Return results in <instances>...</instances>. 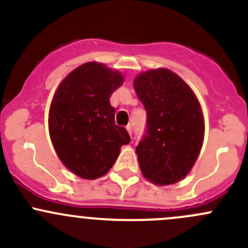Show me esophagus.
Masks as SVG:
<instances>
[{
	"label": "esophagus",
	"instance_id": "esophagus-1",
	"mask_svg": "<svg viewBox=\"0 0 248 248\" xmlns=\"http://www.w3.org/2000/svg\"><path fill=\"white\" fill-rule=\"evenodd\" d=\"M126 129H127V132H128V133H129V136H132V132H133V126H132L131 124H127Z\"/></svg>",
	"mask_w": 248,
	"mask_h": 248
}]
</instances>
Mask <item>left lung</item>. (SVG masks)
<instances>
[{
	"label": "left lung",
	"mask_w": 248,
	"mask_h": 248,
	"mask_svg": "<svg viewBox=\"0 0 248 248\" xmlns=\"http://www.w3.org/2000/svg\"><path fill=\"white\" fill-rule=\"evenodd\" d=\"M146 110V131L136 147L141 172L157 185H170L193 167L204 139V117L193 91L169 69H152L134 80Z\"/></svg>",
	"instance_id": "obj_1"
}]
</instances>
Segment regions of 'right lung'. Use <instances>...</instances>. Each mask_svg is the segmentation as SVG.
<instances>
[{
    "label": "right lung",
    "instance_id": "right-lung-1",
    "mask_svg": "<svg viewBox=\"0 0 248 248\" xmlns=\"http://www.w3.org/2000/svg\"><path fill=\"white\" fill-rule=\"evenodd\" d=\"M124 77L89 62L60 84L49 111V133L57 156L71 171L93 180L107 174L120 147L131 141L124 127L115 124L112 92Z\"/></svg>",
    "mask_w": 248,
    "mask_h": 248
}]
</instances>
